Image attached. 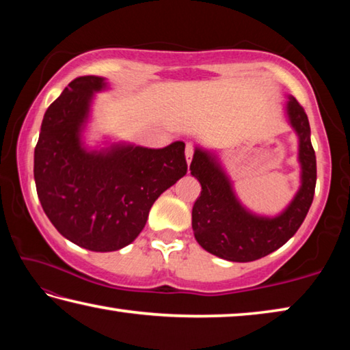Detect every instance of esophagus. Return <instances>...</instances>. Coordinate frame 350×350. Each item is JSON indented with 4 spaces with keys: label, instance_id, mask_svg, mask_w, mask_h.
Returning a JSON list of instances; mask_svg holds the SVG:
<instances>
[{
    "label": "esophagus",
    "instance_id": "34e87169",
    "mask_svg": "<svg viewBox=\"0 0 350 350\" xmlns=\"http://www.w3.org/2000/svg\"><path fill=\"white\" fill-rule=\"evenodd\" d=\"M193 154H194V146H193V144H187V148H185V157H187V162H188V163L191 162Z\"/></svg>",
    "mask_w": 350,
    "mask_h": 350
}]
</instances>
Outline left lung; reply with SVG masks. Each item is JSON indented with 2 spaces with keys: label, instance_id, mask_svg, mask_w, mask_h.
<instances>
[{
  "label": "left lung",
  "instance_id": "left-lung-1",
  "mask_svg": "<svg viewBox=\"0 0 350 350\" xmlns=\"http://www.w3.org/2000/svg\"><path fill=\"white\" fill-rule=\"evenodd\" d=\"M287 117L299 139L301 187L276 217H260L247 211L215 156L200 148L194 151L189 170L200 182L202 191L193 205V232L206 252L233 262H250L282 247L304 222L315 194L317 157L310 142L309 118L292 96H288Z\"/></svg>",
  "mask_w": 350,
  "mask_h": 350
}]
</instances>
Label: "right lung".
<instances>
[{"mask_svg":"<svg viewBox=\"0 0 350 350\" xmlns=\"http://www.w3.org/2000/svg\"><path fill=\"white\" fill-rule=\"evenodd\" d=\"M106 88L96 75L77 77L44 112L33 154L41 206L74 244L114 252L137 238L152 204L187 174L185 144L161 150L112 145L88 151L81 131L94 92Z\"/></svg>","mask_w":350,"mask_h":350,"instance_id":"obj_1","label":"right lung"}]
</instances>
